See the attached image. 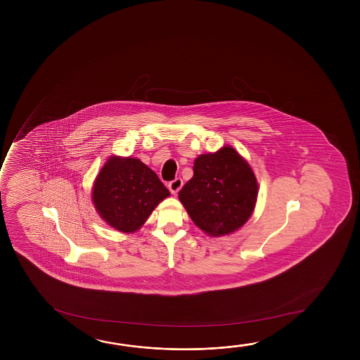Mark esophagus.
<instances>
[{"mask_svg": "<svg viewBox=\"0 0 360 360\" xmlns=\"http://www.w3.org/2000/svg\"><path fill=\"white\" fill-rule=\"evenodd\" d=\"M182 179H181V178H176L174 181L169 182V184H168V188H169V191H171L172 195H177L178 191L182 188Z\"/></svg>", "mask_w": 360, "mask_h": 360, "instance_id": "esophagus-1", "label": "esophagus"}]
</instances>
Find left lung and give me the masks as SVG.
<instances>
[{
    "label": "left lung",
    "instance_id": "obj_1",
    "mask_svg": "<svg viewBox=\"0 0 360 360\" xmlns=\"http://www.w3.org/2000/svg\"><path fill=\"white\" fill-rule=\"evenodd\" d=\"M259 186L254 171L232 147L195 160L193 177L178 197L189 217L210 236L238 230L254 212Z\"/></svg>",
    "mask_w": 360,
    "mask_h": 360
}]
</instances>
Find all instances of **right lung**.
I'll return each mask as SVG.
<instances>
[{
    "instance_id": "right-lung-1",
    "label": "right lung",
    "mask_w": 360,
    "mask_h": 360,
    "mask_svg": "<svg viewBox=\"0 0 360 360\" xmlns=\"http://www.w3.org/2000/svg\"><path fill=\"white\" fill-rule=\"evenodd\" d=\"M169 195L158 176L143 162L114 155L95 178L91 200L106 224L130 233L139 230Z\"/></svg>"
}]
</instances>
